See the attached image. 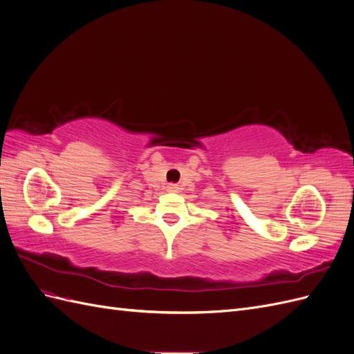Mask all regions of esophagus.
Returning a JSON list of instances; mask_svg holds the SVG:
<instances>
[{"label": "esophagus", "mask_w": 354, "mask_h": 354, "mask_svg": "<svg viewBox=\"0 0 354 354\" xmlns=\"http://www.w3.org/2000/svg\"><path fill=\"white\" fill-rule=\"evenodd\" d=\"M178 190V187H177V185H174V183H169L168 186H167V192H177Z\"/></svg>", "instance_id": "esophagus-1"}]
</instances>
